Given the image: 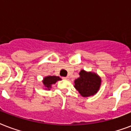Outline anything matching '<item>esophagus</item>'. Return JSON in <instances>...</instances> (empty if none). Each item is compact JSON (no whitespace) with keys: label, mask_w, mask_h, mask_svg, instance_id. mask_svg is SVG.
Listing matches in <instances>:
<instances>
[{"label":"esophagus","mask_w":131,"mask_h":131,"mask_svg":"<svg viewBox=\"0 0 131 131\" xmlns=\"http://www.w3.org/2000/svg\"><path fill=\"white\" fill-rule=\"evenodd\" d=\"M62 79H63V80H68L69 78V77H63Z\"/></svg>","instance_id":"34e87169"}]
</instances>
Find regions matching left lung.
<instances>
[{"mask_svg":"<svg viewBox=\"0 0 131 131\" xmlns=\"http://www.w3.org/2000/svg\"><path fill=\"white\" fill-rule=\"evenodd\" d=\"M80 77L75 80V88L83 97L93 95L97 92L101 84L100 78L94 73L82 70Z\"/></svg>","mask_w":131,"mask_h":131,"instance_id":"obj_1","label":"left lung"}]
</instances>
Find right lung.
<instances>
[{
	"instance_id": "obj_1",
	"label": "right lung",
	"mask_w": 131,
	"mask_h": 131,
	"mask_svg": "<svg viewBox=\"0 0 131 131\" xmlns=\"http://www.w3.org/2000/svg\"><path fill=\"white\" fill-rule=\"evenodd\" d=\"M60 80H61L60 78H59L58 76H47L44 78L43 84L48 89H49L51 86V84H55L57 81Z\"/></svg>"
}]
</instances>
